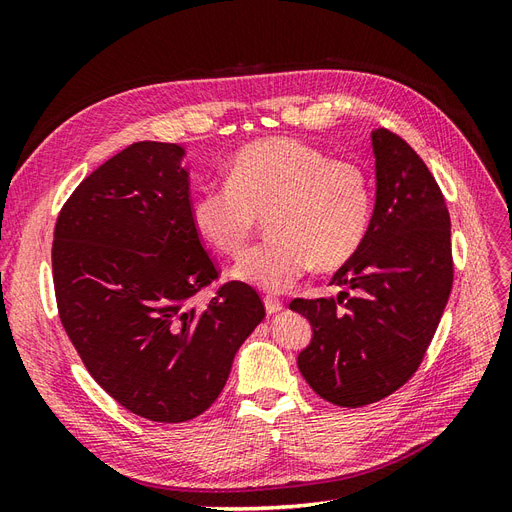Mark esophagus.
Segmentation results:
<instances>
[{
  "label": "esophagus",
  "mask_w": 512,
  "mask_h": 512,
  "mask_svg": "<svg viewBox=\"0 0 512 512\" xmlns=\"http://www.w3.org/2000/svg\"><path fill=\"white\" fill-rule=\"evenodd\" d=\"M265 309H267V314H269V316H273V314H277V312H282L284 305H282V301H280V299L267 297V299H265Z\"/></svg>",
  "instance_id": "34e87169"
}]
</instances>
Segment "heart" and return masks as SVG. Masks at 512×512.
Instances as JSON below:
<instances>
[{
	"instance_id": "heart-1",
	"label": "heart",
	"mask_w": 512,
	"mask_h": 512,
	"mask_svg": "<svg viewBox=\"0 0 512 512\" xmlns=\"http://www.w3.org/2000/svg\"><path fill=\"white\" fill-rule=\"evenodd\" d=\"M374 194L365 170L292 136L243 145L230 158L226 183L200 188L190 205L198 237L237 256L269 213L271 239L232 269L235 280L284 292L314 267L335 269L367 237Z\"/></svg>"
}]
</instances>
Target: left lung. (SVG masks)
<instances>
[{"mask_svg":"<svg viewBox=\"0 0 512 512\" xmlns=\"http://www.w3.org/2000/svg\"><path fill=\"white\" fill-rule=\"evenodd\" d=\"M376 203L367 237L331 284L337 299H294L312 324L297 365L307 384L342 408L395 393L421 365L453 288L451 218L436 179L389 130L371 132ZM344 304V308H339Z\"/></svg>","mask_w":512,"mask_h":512,"instance_id":"left-lung-1","label":"left lung"}]
</instances>
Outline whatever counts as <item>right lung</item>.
<instances>
[{"mask_svg": "<svg viewBox=\"0 0 512 512\" xmlns=\"http://www.w3.org/2000/svg\"><path fill=\"white\" fill-rule=\"evenodd\" d=\"M181 145L141 141L94 170L61 209L53 280L61 324L102 389L156 423L203 414L265 318L254 288L190 299L215 271L190 218Z\"/></svg>", "mask_w": 512, "mask_h": 512, "instance_id": "right-lung-1", "label": "right lung"}]
</instances>
